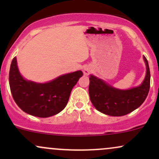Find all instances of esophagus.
Segmentation results:
<instances>
[{"instance_id":"esophagus-1","label":"esophagus","mask_w":159,"mask_h":159,"mask_svg":"<svg viewBox=\"0 0 159 159\" xmlns=\"http://www.w3.org/2000/svg\"><path fill=\"white\" fill-rule=\"evenodd\" d=\"M90 72H91V69L88 66L84 67V70H83L84 75H88L90 73Z\"/></svg>"}]
</instances>
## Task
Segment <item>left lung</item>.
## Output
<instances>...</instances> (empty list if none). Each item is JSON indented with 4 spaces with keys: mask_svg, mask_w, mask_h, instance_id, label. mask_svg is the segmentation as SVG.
I'll return each instance as SVG.
<instances>
[{
    "mask_svg": "<svg viewBox=\"0 0 159 159\" xmlns=\"http://www.w3.org/2000/svg\"><path fill=\"white\" fill-rule=\"evenodd\" d=\"M147 74L139 87L129 90H118L102 80L90 75L89 95L96 110L109 116H120L132 112L143 104L150 87V71L147 58Z\"/></svg>",
    "mask_w": 159,
    "mask_h": 159,
    "instance_id": "8db88e82",
    "label": "left lung"
}]
</instances>
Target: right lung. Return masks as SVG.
I'll return each instance as SVG.
<instances>
[{
	"label": "right lung",
	"mask_w": 159,
	"mask_h": 159,
	"mask_svg": "<svg viewBox=\"0 0 159 159\" xmlns=\"http://www.w3.org/2000/svg\"><path fill=\"white\" fill-rule=\"evenodd\" d=\"M82 75L81 71H76L48 83L27 81L20 74L15 57L10 66L9 82L11 93L18 106L27 114L45 118L64 109L71 91Z\"/></svg>",
	"instance_id": "1"
}]
</instances>
